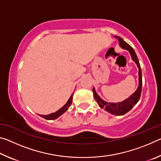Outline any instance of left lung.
Segmentation results:
<instances>
[{"mask_svg": "<svg viewBox=\"0 0 161 161\" xmlns=\"http://www.w3.org/2000/svg\"><path fill=\"white\" fill-rule=\"evenodd\" d=\"M114 37L116 38V39L119 40L120 47L129 52L132 60L135 62L136 65H137V67L138 68V88L129 97H128L127 99L124 100L123 102L117 103H108L107 102H106V101L103 100L96 92L94 87H93L92 91H93L94 99L101 108H104L105 111H108V113H110L111 114H114V115L122 116L124 115V114H126L127 112H129L136 103H138V101H139L141 94V89H142V73H141V68L140 66L139 61H138L137 55H136V54L133 47L128 44V43L125 42L124 40L120 37L114 36Z\"/></svg>", "mask_w": 161, "mask_h": 161, "instance_id": "left-lung-1", "label": "left lung"}]
</instances>
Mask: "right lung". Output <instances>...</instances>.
Segmentation results:
<instances>
[{"mask_svg": "<svg viewBox=\"0 0 161 161\" xmlns=\"http://www.w3.org/2000/svg\"><path fill=\"white\" fill-rule=\"evenodd\" d=\"M72 97H73V94H72V95H71L69 99H68L67 103H65V104L61 108H59L58 111H57L56 112L52 113L50 114H48V115H40V114H38V115L47 120H53V119H58V117L60 116L62 114H63L64 112H66V111L68 110V108H69V107H70V105L72 104Z\"/></svg>", "mask_w": 161, "mask_h": 161, "instance_id": "obj_1", "label": "right lung"}]
</instances>
